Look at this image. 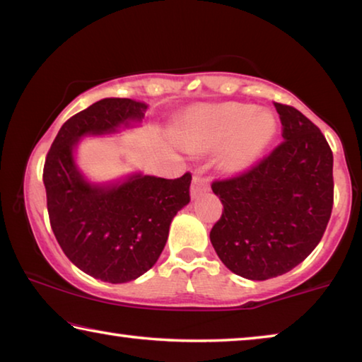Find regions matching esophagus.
Wrapping results in <instances>:
<instances>
[{"label": "esophagus", "instance_id": "1", "mask_svg": "<svg viewBox=\"0 0 362 362\" xmlns=\"http://www.w3.org/2000/svg\"><path fill=\"white\" fill-rule=\"evenodd\" d=\"M207 189H209V179L196 174L193 177V183H192V198H198L201 193L207 192Z\"/></svg>", "mask_w": 362, "mask_h": 362}]
</instances>
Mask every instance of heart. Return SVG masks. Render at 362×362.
<instances>
[{"label": "heart", "instance_id": "1", "mask_svg": "<svg viewBox=\"0 0 362 362\" xmlns=\"http://www.w3.org/2000/svg\"><path fill=\"white\" fill-rule=\"evenodd\" d=\"M276 119L249 103H201L189 110L180 134L187 150H220L226 170L240 173L262 156L276 136Z\"/></svg>", "mask_w": 362, "mask_h": 362}]
</instances>
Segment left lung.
<instances>
[{"label": "left lung", "instance_id": "8db88e82", "mask_svg": "<svg viewBox=\"0 0 362 362\" xmlns=\"http://www.w3.org/2000/svg\"><path fill=\"white\" fill-rule=\"evenodd\" d=\"M283 144L243 175L212 183L223 204L211 243L238 276L265 281L291 272L320 244L334 204V156L297 108L274 103Z\"/></svg>", "mask_w": 362, "mask_h": 362}]
</instances>
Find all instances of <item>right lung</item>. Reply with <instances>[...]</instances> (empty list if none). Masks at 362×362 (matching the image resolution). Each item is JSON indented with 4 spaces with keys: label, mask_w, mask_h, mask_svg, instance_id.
<instances>
[{
    "label": "right lung",
    "mask_w": 362,
    "mask_h": 362,
    "mask_svg": "<svg viewBox=\"0 0 362 362\" xmlns=\"http://www.w3.org/2000/svg\"><path fill=\"white\" fill-rule=\"evenodd\" d=\"M148 105L108 97L65 122L54 139L42 170L49 220L73 265L95 279L121 284L155 265L169 226L189 203L192 175L168 180L142 173L93 182L76 164L84 137L110 136L134 127Z\"/></svg>",
    "instance_id": "obj_1"
}]
</instances>
